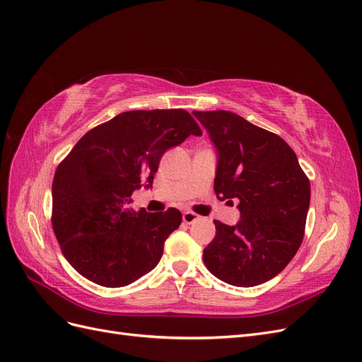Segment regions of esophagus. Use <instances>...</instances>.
<instances>
[{"mask_svg":"<svg viewBox=\"0 0 362 362\" xmlns=\"http://www.w3.org/2000/svg\"><path fill=\"white\" fill-rule=\"evenodd\" d=\"M199 218V216L196 214V213H193V211H185L184 214H182V221L185 222V223H193V222H196Z\"/></svg>","mask_w":362,"mask_h":362,"instance_id":"1","label":"esophagus"}]
</instances>
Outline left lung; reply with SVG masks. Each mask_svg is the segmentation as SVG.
Segmentation results:
<instances>
[{
    "instance_id": "obj_1",
    "label": "left lung",
    "mask_w": 362,
    "mask_h": 362,
    "mask_svg": "<svg viewBox=\"0 0 362 362\" xmlns=\"http://www.w3.org/2000/svg\"><path fill=\"white\" fill-rule=\"evenodd\" d=\"M216 148L214 192L238 201L240 221H214L204 262L216 278L255 287L275 278L298 252L311 187L294 151L279 136L231 112H193Z\"/></svg>"
}]
</instances>
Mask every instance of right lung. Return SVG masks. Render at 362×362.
Masks as SVG:
<instances>
[{
	"label": "right lung",
	"mask_w": 362,
	"mask_h": 362,
	"mask_svg": "<svg viewBox=\"0 0 362 362\" xmlns=\"http://www.w3.org/2000/svg\"><path fill=\"white\" fill-rule=\"evenodd\" d=\"M202 131L185 110H134L86 133L56 170L52 228L69 264L103 287H125L154 269L182 214L129 208L151 189L168 149Z\"/></svg>",
	"instance_id": "right-lung-1"
}]
</instances>
